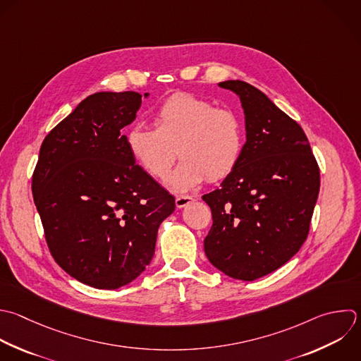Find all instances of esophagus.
<instances>
[{
	"instance_id": "esophagus-1",
	"label": "esophagus",
	"mask_w": 361,
	"mask_h": 361,
	"mask_svg": "<svg viewBox=\"0 0 361 361\" xmlns=\"http://www.w3.org/2000/svg\"><path fill=\"white\" fill-rule=\"evenodd\" d=\"M190 202H193V199L190 196H176V199H175V204L178 209L188 206Z\"/></svg>"
}]
</instances>
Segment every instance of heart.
I'll use <instances>...</instances> for the list:
<instances>
[{
  "label": "heart",
  "instance_id": "b5f03b06",
  "mask_svg": "<svg viewBox=\"0 0 361 361\" xmlns=\"http://www.w3.org/2000/svg\"><path fill=\"white\" fill-rule=\"evenodd\" d=\"M155 128L134 126L127 133V148L134 161L152 178L165 179L182 157L169 179L175 192H189L206 178L221 180L237 166L243 151V127L228 109L189 94L176 93L157 110Z\"/></svg>",
  "mask_w": 361,
  "mask_h": 361
}]
</instances>
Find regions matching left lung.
I'll use <instances>...</instances> for the list:
<instances>
[{"mask_svg":"<svg viewBox=\"0 0 361 361\" xmlns=\"http://www.w3.org/2000/svg\"><path fill=\"white\" fill-rule=\"evenodd\" d=\"M219 86L241 102L245 144L233 172L202 197L213 219L204 252L226 275L254 281L288 262L306 240L319 166L300 126L262 92L241 80Z\"/></svg>","mask_w":361,"mask_h":361,"instance_id":"obj_1","label":"left lung"}]
</instances>
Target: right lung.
Here are the masks:
<instances>
[{
	"instance_id": "1",
	"label": "right lung",
	"mask_w": 361,
	"mask_h": 361,
	"mask_svg": "<svg viewBox=\"0 0 361 361\" xmlns=\"http://www.w3.org/2000/svg\"><path fill=\"white\" fill-rule=\"evenodd\" d=\"M141 99L135 92L85 99L45 137L32 176L52 257L97 289H117L145 271L158 228L175 210V197L127 148L123 130Z\"/></svg>"
}]
</instances>
